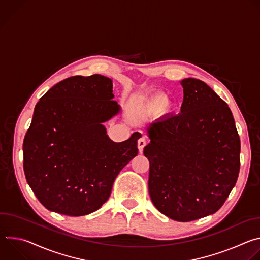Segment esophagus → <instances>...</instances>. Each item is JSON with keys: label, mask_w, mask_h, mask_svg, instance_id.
I'll return each mask as SVG.
<instances>
[{"label": "esophagus", "mask_w": 260, "mask_h": 260, "mask_svg": "<svg viewBox=\"0 0 260 260\" xmlns=\"http://www.w3.org/2000/svg\"><path fill=\"white\" fill-rule=\"evenodd\" d=\"M145 146H146V138L145 137H141L138 140V149H139L140 152H143V149H144Z\"/></svg>", "instance_id": "34e87169"}]
</instances>
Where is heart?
<instances>
[{"label": "heart", "mask_w": 260, "mask_h": 260, "mask_svg": "<svg viewBox=\"0 0 260 260\" xmlns=\"http://www.w3.org/2000/svg\"><path fill=\"white\" fill-rule=\"evenodd\" d=\"M167 98L164 94H155L147 103V108L151 112H158V111L166 105Z\"/></svg>", "instance_id": "1"}]
</instances>
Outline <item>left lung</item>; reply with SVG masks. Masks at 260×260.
<instances>
[{"mask_svg": "<svg viewBox=\"0 0 260 260\" xmlns=\"http://www.w3.org/2000/svg\"><path fill=\"white\" fill-rule=\"evenodd\" d=\"M181 113L147 127L149 194L156 209L187 222L217 212L240 172L241 142L228 104L205 82H181Z\"/></svg>", "mask_w": 260, "mask_h": 260, "instance_id": "8db88e82", "label": "left lung"}]
</instances>
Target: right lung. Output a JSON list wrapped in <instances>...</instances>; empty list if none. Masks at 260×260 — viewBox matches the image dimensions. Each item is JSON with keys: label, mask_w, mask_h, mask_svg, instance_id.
I'll list each match as a JSON object with an SVG mask.
<instances>
[{"label": "right lung", "mask_w": 260, "mask_h": 260, "mask_svg": "<svg viewBox=\"0 0 260 260\" xmlns=\"http://www.w3.org/2000/svg\"><path fill=\"white\" fill-rule=\"evenodd\" d=\"M112 80L72 76L37 103L23 140V170L40 203L49 211L83 216L109 199L115 178L138 154L134 133L115 143L102 124L119 112Z\"/></svg>", "instance_id": "obj_1"}]
</instances>
